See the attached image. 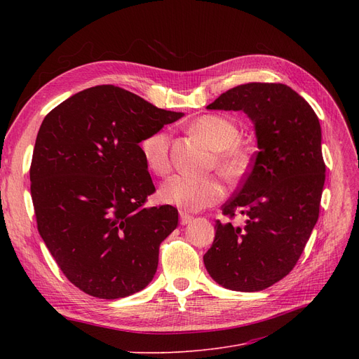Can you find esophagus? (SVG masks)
<instances>
[{
	"label": "esophagus",
	"instance_id": "34e87169",
	"mask_svg": "<svg viewBox=\"0 0 359 359\" xmlns=\"http://www.w3.org/2000/svg\"><path fill=\"white\" fill-rule=\"evenodd\" d=\"M180 224L182 225H186V224H189L191 221H192V215H189V214H187V212H183V211H180Z\"/></svg>",
	"mask_w": 359,
	"mask_h": 359
}]
</instances>
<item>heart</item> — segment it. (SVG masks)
<instances>
[{
	"label": "heart",
	"mask_w": 359,
	"mask_h": 359,
	"mask_svg": "<svg viewBox=\"0 0 359 359\" xmlns=\"http://www.w3.org/2000/svg\"><path fill=\"white\" fill-rule=\"evenodd\" d=\"M192 129L217 151L215 165L227 179H238L249 165V154L237 141L240 130L229 118L221 115H203L192 123ZM141 153L151 172L165 176L172 170L170 160V135L167 130H157L141 142ZM161 199L186 211H199L219 202L224 187L215 176L176 175L161 187Z\"/></svg>",
	"instance_id": "heart-1"
}]
</instances>
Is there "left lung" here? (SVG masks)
Returning <instances> with one entry per match:
<instances>
[{"label": "left lung", "instance_id": "left-lung-1", "mask_svg": "<svg viewBox=\"0 0 359 359\" xmlns=\"http://www.w3.org/2000/svg\"><path fill=\"white\" fill-rule=\"evenodd\" d=\"M206 107L243 110L255 123L259 149L236 196L222 205L224 215L240 212L246 224L217 219L205 268L224 288L266 290L294 269L318 219L326 177L320 122L280 83L241 84Z\"/></svg>", "mask_w": 359, "mask_h": 359}]
</instances>
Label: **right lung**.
<instances>
[{"label":"right lung","mask_w":359,"mask_h":359,"mask_svg":"<svg viewBox=\"0 0 359 359\" xmlns=\"http://www.w3.org/2000/svg\"><path fill=\"white\" fill-rule=\"evenodd\" d=\"M182 116L121 87L96 86L43 119L30 165L37 230L83 292L116 299L153 280L179 214L172 205L145 206L156 187L140 142Z\"/></svg>","instance_id":"add662e5"}]
</instances>
